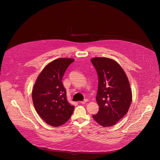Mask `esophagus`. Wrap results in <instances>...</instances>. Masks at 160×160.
Listing matches in <instances>:
<instances>
[{
  "mask_svg": "<svg viewBox=\"0 0 160 160\" xmlns=\"http://www.w3.org/2000/svg\"><path fill=\"white\" fill-rule=\"evenodd\" d=\"M87 102H88V100H87V99H85V100L83 101H81V103L82 104H86Z\"/></svg>",
  "mask_w": 160,
  "mask_h": 160,
  "instance_id": "34e87169",
  "label": "esophagus"
}]
</instances>
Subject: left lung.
<instances>
[{"mask_svg": "<svg viewBox=\"0 0 160 160\" xmlns=\"http://www.w3.org/2000/svg\"><path fill=\"white\" fill-rule=\"evenodd\" d=\"M99 79L96 101L99 107L92 117L102 127H111L126 115L132 94L127 75L115 61L96 57L91 59Z\"/></svg>", "mask_w": 160, "mask_h": 160, "instance_id": "8db88e82", "label": "left lung"}]
</instances>
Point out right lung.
<instances>
[{
	"mask_svg": "<svg viewBox=\"0 0 160 160\" xmlns=\"http://www.w3.org/2000/svg\"><path fill=\"white\" fill-rule=\"evenodd\" d=\"M74 61L71 58H59L52 61L39 74L33 86L32 99L35 110L51 126L62 125L72 114L74 107L68 102L61 80Z\"/></svg>",
	"mask_w": 160,
	"mask_h": 160,
	"instance_id": "1",
	"label": "right lung"
}]
</instances>
